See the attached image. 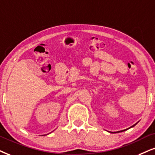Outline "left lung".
I'll list each match as a JSON object with an SVG mask.
<instances>
[{
	"instance_id": "obj_1",
	"label": "left lung",
	"mask_w": 155,
	"mask_h": 155,
	"mask_svg": "<svg viewBox=\"0 0 155 155\" xmlns=\"http://www.w3.org/2000/svg\"><path fill=\"white\" fill-rule=\"evenodd\" d=\"M138 122H139V121H138ZM137 122V123H138ZM137 123H136V124H134V125H132V127H130V128H132V127H134L135 126V125H136L137 124ZM130 128H128V129H130ZM125 130H121V131H118V132H110V133H119V132H124V131H125Z\"/></svg>"
}]
</instances>
